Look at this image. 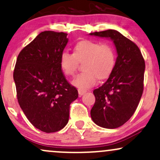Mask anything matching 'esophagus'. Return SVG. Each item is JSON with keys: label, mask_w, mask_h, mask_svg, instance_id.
I'll use <instances>...</instances> for the list:
<instances>
[{"label": "esophagus", "mask_w": 160, "mask_h": 160, "mask_svg": "<svg viewBox=\"0 0 160 160\" xmlns=\"http://www.w3.org/2000/svg\"><path fill=\"white\" fill-rule=\"evenodd\" d=\"M86 92V90H85V89H78V93H79V95H80V96H82V95H83Z\"/></svg>", "instance_id": "1"}]
</instances>
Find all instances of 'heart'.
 Instances as JSON below:
<instances>
[{
	"label": "heart",
	"mask_w": 160,
	"mask_h": 160,
	"mask_svg": "<svg viewBox=\"0 0 160 160\" xmlns=\"http://www.w3.org/2000/svg\"><path fill=\"white\" fill-rule=\"evenodd\" d=\"M83 72L75 77L73 84L85 89L94 86L100 79L111 74L116 63L114 49L108 43L85 40L74 47V53L63 51L60 56V66L65 74L71 76L78 69L79 62H83Z\"/></svg>",
	"instance_id": "heart-1"
}]
</instances>
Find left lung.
Wrapping results in <instances>:
<instances>
[{"label":"left lung","mask_w":160,"mask_h":160,"mask_svg":"<svg viewBox=\"0 0 160 160\" xmlns=\"http://www.w3.org/2000/svg\"><path fill=\"white\" fill-rule=\"evenodd\" d=\"M109 38L114 43L117 57L107 81L93 91L95 102L90 114L101 127L116 128L131 118L144 89L145 63L138 46L116 30L90 33Z\"/></svg>","instance_id":"left-lung-1"}]
</instances>
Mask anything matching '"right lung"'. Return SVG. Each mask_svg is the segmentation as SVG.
<instances>
[{
	"label": "right lung",
	"mask_w": 160,
	"mask_h": 160,
	"mask_svg": "<svg viewBox=\"0 0 160 160\" xmlns=\"http://www.w3.org/2000/svg\"><path fill=\"white\" fill-rule=\"evenodd\" d=\"M68 34L40 33L19 52L13 72L17 99L28 120L44 132H56L67 125L70 104L78 89L66 80L60 56Z\"/></svg>",
	"instance_id": "1"
}]
</instances>
